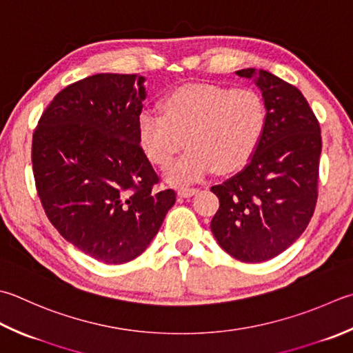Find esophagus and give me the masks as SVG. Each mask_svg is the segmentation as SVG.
Instances as JSON below:
<instances>
[{
    "instance_id": "obj_1",
    "label": "esophagus",
    "mask_w": 353,
    "mask_h": 353,
    "mask_svg": "<svg viewBox=\"0 0 353 353\" xmlns=\"http://www.w3.org/2000/svg\"><path fill=\"white\" fill-rule=\"evenodd\" d=\"M197 191H199L197 188H188V186H182V188H179L177 194H179V197L188 199V197H192V196H194Z\"/></svg>"
}]
</instances>
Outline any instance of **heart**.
I'll return each mask as SVG.
<instances>
[{
  "mask_svg": "<svg viewBox=\"0 0 353 353\" xmlns=\"http://www.w3.org/2000/svg\"><path fill=\"white\" fill-rule=\"evenodd\" d=\"M162 113L145 110L137 136L148 161L165 168L185 145L190 148L167 171L171 183L196 182L211 171L234 172L251 161L265 134L268 110L251 88L192 84L172 90Z\"/></svg>",
  "mask_w": 353,
  "mask_h": 353,
  "instance_id": "heart-1",
  "label": "heart"
}]
</instances>
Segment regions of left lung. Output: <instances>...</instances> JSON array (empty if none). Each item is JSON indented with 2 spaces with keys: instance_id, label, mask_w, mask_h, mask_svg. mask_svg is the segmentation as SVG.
I'll return each mask as SVG.
<instances>
[{
  "instance_id": "8db88e82",
  "label": "left lung",
  "mask_w": 353,
  "mask_h": 353,
  "mask_svg": "<svg viewBox=\"0 0 353 353\" xmlns=\"http://www.w3.org/2000/svg\"><path fill=\"white\" fill-rule=\"evenodd\" d=\"M236 73L260 88L268 122L246 167L211 188L220 202L211 231L231 257L260 263L286 251L309 225L319 196L321 131L299 88L266 70Z\"/></svg>"
}]
</instances>
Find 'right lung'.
Listing matches in <instances>:
<instances>
[{
	"mask_svg": "<svg viewBox=\"0 0 353 353\" xmlns=\"http://www.w3.org/2000/svg\"><path fill=\"white\" fill-rule=\"evenodd\" d=\"M145 78L99 73L65 87L33 133L32 163L48 220L68 243L107 265L147 250L176 203L157 191L137 136Z\"/></svg>",
	"mask_w": 353,
	"mask_h": 353,
	"instance_id": "right-lung-1",
	"label": "right lung"
}]
</instances>
